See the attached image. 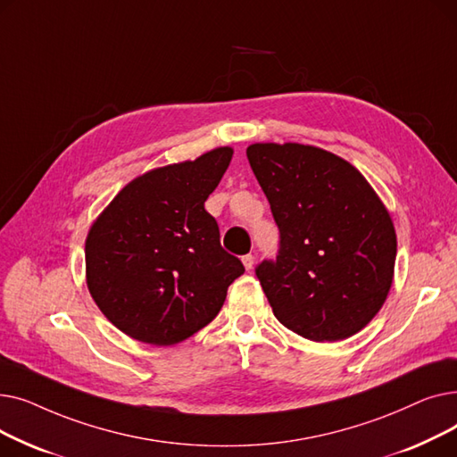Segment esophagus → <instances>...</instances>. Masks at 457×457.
Here are the masks:
<instances>
[{
	"label": "esophagus",
	"mask_w": 457,
	"mask_h": 457,
	"mask_svg": "<svg viewBox=\"0 0 457 457\" xmlns=\"http://www.w3.org/2000/svg\"><path fill=\"white\" fill-rule=\"evenodd\" d=\"M243 265H245V269L250 272V270L253 269V265H255V257H253L252 253L245 255V257H243Z\"/></svg>",
	"instance_id": "obj_1"
}]
</instances>
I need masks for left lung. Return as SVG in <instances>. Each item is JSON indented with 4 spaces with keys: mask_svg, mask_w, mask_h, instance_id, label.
<instances>
[{
    "mask_svg": "<svg viewBox=\"0 0 457 457\" xmlns=\"http://www.w3.org/2000/svg\"><path fill=\"white\" fill-rule=\"evenodd\" d=\"M246 155L279 228L276 261L255 269L276 319L309 341L352 337L393 285L389 211L355 166L322 148L257 142Z\"/></svg>",
    "mask_w": 457,
    "mask_h": 457,
    "instance_id": "obj_1",
    "label": "left lung"
}]
</instances>
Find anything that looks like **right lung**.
Here are the masks:
<instances>
[{"label": "right lung", "instance_id": "add662e5", "mask_svg": "<svg viewBox=\"0 0 457 457\" xmlns=\"http://www.w3.org/2000/svg\"><path fill=\"white\" fill-rule=\"evenodd\" d=\"M233 148L155 168L128 183L92 224L87 287L102 313L131 339L170 346L207 326L245 272L220 246L204 204Z\"/></svg>", "mask_w": 457, "mask_h": 457}]
</instances>
